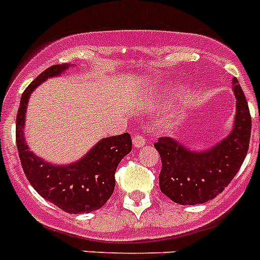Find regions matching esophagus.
Returning <instances> with one entry per match:
<instances>
[{"label": "esophagus", "instance_id": "1", "mask_svg": "<svg viewBox=\"0 0 260 260\" xmlns=\"http://www.w3.org/2000/svg\"><path fill=\"white\" fill-rule=\"evenodd\" d=\"M132 143H134L135 148H140L143 145L147 144V139L141 135H135L134 139H132Z\"/></svg>", "mask_w": 260, "mask_h": 260}]
</instances>
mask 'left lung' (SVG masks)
Masks as SVG:
<instances>
[{"label": "left lung", "mask_w": 260, "mask_h": 260, "mask_svg": "<svg viewBox=\"0 0 260 260\" xmlns=\"http://www.w3.org/2000/svg\"><path fill=\"white\" fill-rule=\"evenodd\" d=\"M236 97L234 128L218 144L192 151L171 137H160L155 148L161 157L160 191L183 206L206 203L231 183L248 151L251 116L238 79L233 80Z\"/></svg>", "instance_id": "8db88e82"}]
</instances>
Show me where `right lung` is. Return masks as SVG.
I'll list each match as a JSON object with an SVG mask.
<instances>
[{"label":"right lung","instance_id":"1","mask_svg":"<svg viewBox=\"0 0 260 260\" xmlns=\"http://www.w3.org/2000/svg\"><path fill=\"white\" fill-rule=\"evenodd\" d=\"M71 64L53 65L44 71L21 96L16 120V141L21 166L39 195L68 214H85L104 206L115 189V174L124 156L132 149L129 134L101 139L84 157L54 166L36 156L24 137L25 113L31 92L45 80L60 76Z\"/></svg>","mask_w":260,"mask_h":260}]
</instances>
